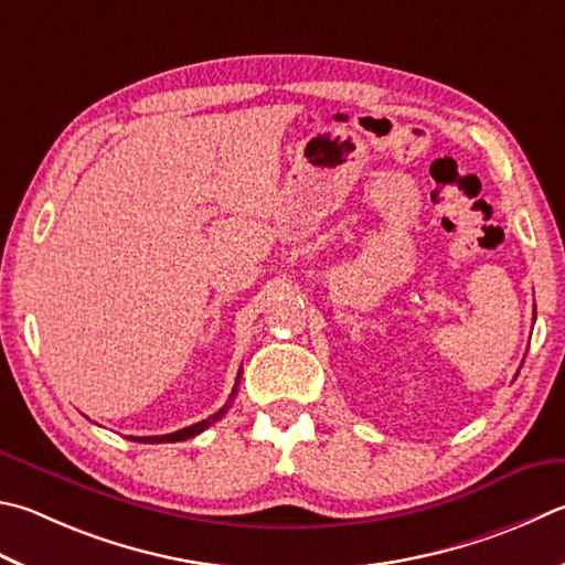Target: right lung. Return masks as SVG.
<instances>
[{
	"label": "right lung",
	"mask_w": 565,
	"mask_h": 565,
	"mask_svg": "<svg viewBox=\"0 0 565 565\" xmlns=\"http://www.w3.org/2000/svg\"><path fill=\"white\" fill-rule=\"evenodd\" d=\"M239 381H242V371H239V375H237V383H234V390H232V395H230V399H227V405H224L222 409H217V413H214V415H210L207 419H202V423H198V425H190V427H184V429H178V433H170V435H160V437H130V439H136V443H150V445H158V443H182V439H190V437H194V435H200L202 429H207L210 425L217 423V419H220L224 413H227L230 405H232V397L237 395Z\"/></svg>",
	"instance_id": "right-lung-1"
}]
</instances>
